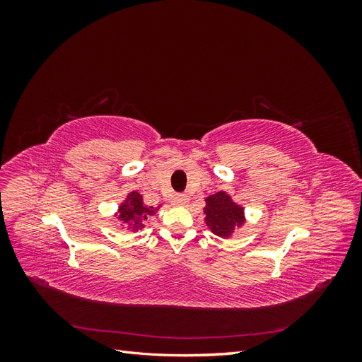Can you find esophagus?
<instances>
[{"instance_id":"1","label":"esophagus","mask_w":362,"mask_h":362,"mask_svg":"<svg viewBox=\"0 0 362 362\" xmlns=\"http://www.w3.org/2000/svg\"><path fill=\"white\" fill-rule=\"evenodd\" d=\"M187 202H189V198L184 194H177L172 198V204H175V205H185Z\"/></svg>"}]
</instances>
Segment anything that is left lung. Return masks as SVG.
<instances>
[{"label":"left lung","mask_w":362,"mask_h":362,"mask_svg":"<svg viewBox=\"0 0 362 362\" xmlns=\"http://www.w3.org/2000/svg\"><path fill=\"white\" fill-rule=\"evenodd\" d=\"M205 223L210 231L222 238L234 234L245 223V208L235 204L226 192H217L205 199Z\"/></svg>","instance_id":"1"}]
</instances>
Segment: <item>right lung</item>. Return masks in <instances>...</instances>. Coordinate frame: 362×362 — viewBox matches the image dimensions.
I'll use <instances>...</instances> for the list:
<instances>
[{"mask_svg":"<svg viewBox=\"0 0 362 362\" xmlns=\"http://www.w3.org/2000/svg\"><path fill=\"white\" fill-rule=\"evenodd\" d=\"M160 210V205L157 208L148 206L144 204V198L139 192H129L127 199L119 205L117 210V218L122 221L131 231H139V229L144 228V222L148 221L149 216H154Z\"/></svg>","mask_w":362,"mask_h":362,"instance_id":"obj_1","label":"right lung"}]
</instances>
